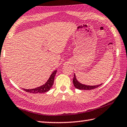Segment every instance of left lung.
<instances>
[{
  "label": "left lung",
  "mask_w": 127,
  "mask_h": 127,
  "mask_svg": "<svg viewBox=\"0 0 127 127\" xmlns=\"http://www.w3.org/2000/svg\"><path fill=\"white\" fill-rule=\"evenodd\" d=\"M73 82L74 86V87L76 88H77L78 89H80V90H91V89H93L96 88H97L98 87H99L100 86L102 85V84H99V85H98V86H87V85L82 84L81 83H80L77 80V79H76L75 74H74V78H73Z\"/></svg>",
  "instance_id": "1"
}]
</instances>
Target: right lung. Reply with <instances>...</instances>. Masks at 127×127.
Returning a JSON list of instances; mask_svg holds the SVG:
<instances>
[{
  "mask_svg": "<svg viewBox=\"0 0 127 127\" xmlns=\"http://www.w3.org/2000/svg\"><path fill=\"white\" fill-rule=\"evenodd\" d=\"M57 73V70L54 71L52 73V75H50L49 79L48 80V81L45 83L41 86L39 87L36 88L34 89H23L24 91H26L28 93H45V92L49 91L50 89L52 87L54 83V77L56 75V74Z\"/></svg>",
  "mask_w": 127,
  "mask_h": 127,
  "instance_id": "right-lung-1",
  "label": "right lung"
}]
</instances>
